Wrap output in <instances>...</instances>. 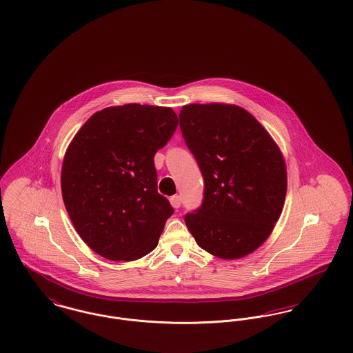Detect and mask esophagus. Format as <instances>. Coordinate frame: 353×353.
<instances>
[{"label": "esophagus", "mask_w": 353, "mask_h": 353, "mask_svg": "<svg viewBox=\"0 0 353 353\" xmlns=\"http://www.w3.org/2000/svg\"><path fill=\"white\" fill-rule=\"evenodd\" d=\"M169 201L172 203V206H173V208H176V209L181 206V197H180V196H172Z\"/></svg>", "instance_id": "1"}]
</instances>
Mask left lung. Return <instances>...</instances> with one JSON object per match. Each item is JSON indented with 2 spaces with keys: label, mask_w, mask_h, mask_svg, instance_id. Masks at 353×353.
<instances>
[{
  "label": "left lung",
  "mask_w": 353,
  "mask_h": 353,
  "mask_svg": "<svg viewBox=\"0 0 353 353\" xmlns=\"http://www.w3.org/2000/svg\"><path fill=\"white\" fill-rule=\"evenodd\" d=\"M180 128L203 177L202 205L185 216L197 245L222 259L256 250L281 217L285 159L250 112L233 104H188Z\"/></svg>",
  "instance_id": "8db88e82"
}]
</instances>
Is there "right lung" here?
<instances>
[{
	"label": "right lung",
	"instance_id": "add662e5",
	"mask_svg": "<svg viewBox=\"0 0 353 353\" xmlns=\"http://www.w3.org/2000/svg\"><path fill=\"white\" fill-rule=\"evenodd\" d=\"M169 107L124 104L94 114L74 136L61 186L78 234L111 261H134L159 243L173 214L157 192L153 157L174 134Z\"/></svg>",
	"mask_w": 353,
	"mask_h": 353
}]
</instances>
